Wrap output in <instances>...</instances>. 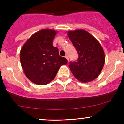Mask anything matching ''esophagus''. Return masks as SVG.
<instances>
[{
  "label": "esophagus",
  "instance_id": "1",
  "mask_svg": "<svg viewBox=\"0 0 124 124\" xmlns=\"http://www.w3.org/2000/svg\"><path fill=\"white\" fill-rule=\"evenodd\" d=\"M65 57L66 59H67V61H69V57H68V56H67V55H65Z\"/></svg>",
  "mask_w": 124,
  "mask_h": 124
}]
</instances>
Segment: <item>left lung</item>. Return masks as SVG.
<instances>
[{"label": "left lung", "mask_w": 124, "mask_h": 124, "mask_svg": "<svg viewBox=\"0 0 124 124\" xmlns=\"http://www.w3.org/2000/svg\"><path fill=\"white\" fill-rule=\"evenodd\" d=\"M67 35L78 54L77 61L69 65L72 74L82 83L93 80L101 73L105 63L102 46L85 30L69 31Z\"/></svg>", "instance_id": "obj_1"}]
</instances>
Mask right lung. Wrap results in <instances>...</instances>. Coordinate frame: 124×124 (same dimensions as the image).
<instances>
[{"label":"right lung","mask_w":124,"mask_h":124,"mask_svg":"<svg viewBox=\"0 0 124 124\" xmlns=\"http://www.w3.org/2000/svg\"><path fill=\"white\" fill-rule=\"evenodd\" d=\"M57 31L44 29L32 35L22 47L20 53L21 65L29 80L38 85H45L53 80L61 66L67 60L59 54L53 46Z\"/></svg>","instance_id":"obj_1"}]
</instances>
